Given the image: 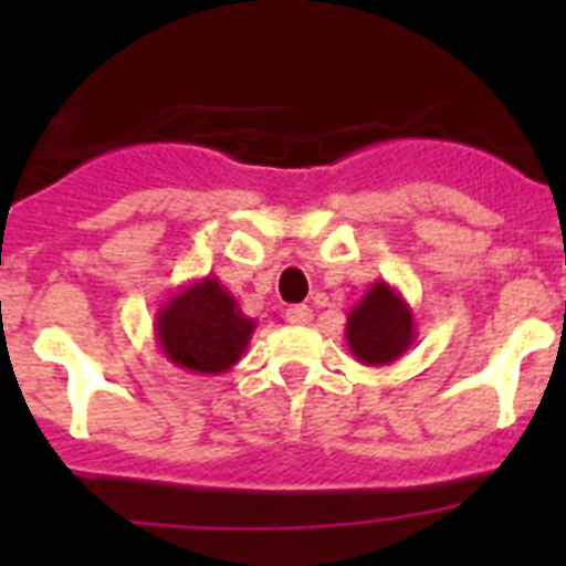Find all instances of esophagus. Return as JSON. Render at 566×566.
I'll return each instance as SVG.
<instances>
[{
  "mask_svg": "<svg viewBox=\"0 0 566 566\" xmlns=\"http://www.w3.org/2000/svg\"><path fill=\"white\" fill-rule=\"evenodd\" d=\"M286 319L294 323V326H308L312 323V308L308 306H289L286 308Z\"/></svg>",
  "mask_w": 566,
  "mask_h": 566,
  "instance_id": "34e87169",
  "label": "esophagus"
}]
</instances>
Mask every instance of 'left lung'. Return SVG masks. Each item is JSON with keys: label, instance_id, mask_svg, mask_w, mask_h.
<instances>
[{"label": "left lung", "instance_id": "obj_1", "mask_svg": "<svg viewBox=\"0 0 566 566\" xmlns=\"http://www.w3.org/2000/svg\"><path fill=\"white\" fill-rule=\"evenodd\" d=\"M417 339V323L408 300L385 280H374L371 289L357 300L345 323V343L354 359L363 365H391Z\"/></svg>", "mask_w": 566, "mask_h": 566}]
</instances>
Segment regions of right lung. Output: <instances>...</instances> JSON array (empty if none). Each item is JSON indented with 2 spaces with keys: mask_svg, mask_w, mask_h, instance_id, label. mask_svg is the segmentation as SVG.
Returning <instances> with one entry per match:
<instances>
[{
  "mask_svg": "<svg viewBox=\"0 0 566 566\" xmlns=\"http://www.w3.org/2000/svg\"><path fill=\"white\" fill-rule=\"evenodd\" d=\"M153 326L169 363L181 371L214 377L247 354L258 323L240 312L238 300L221 286V280L207 274L164 300Z\"/></svg>",
  "mask_w": 566,
  "mask_h": 566,
  "instance_id": "right-lung-1",
  "label": "right lung"
}]
</instances>
